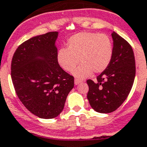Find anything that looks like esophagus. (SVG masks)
<instances>
[{
  "label": "esophagus",
  "mask_w": 147,
  "mask_h": 147,
  "mask_svg": "<svg viewBox=\"0 0 147 147\" xmlns=\"http://www.w3.org/2000/svg\"><path fill=\"white\" fill-rule=\"evenodd\" d=\"M82 82V81H81V80L79 79H77V78H76L75 80H74V84H75V85H78V84H79L80 83Z\"/></svg>",
  "instance_id": "1"
}]
</instances>
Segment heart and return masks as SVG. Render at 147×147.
<instances>
[{
	"label": "heart",
	"mask_w": 147,
	"mask_h": 147,
	"mask_svg": "<svg viewBox=\"0 0 147 147\" xmlns=\"http://www.w3.org/2000/svg\"><path fill=\"white\" fill-rule=\"evenodd\" d=\"M66 45L67 49L61 48L58 51L57 62L67 72L71 71L79 62L81 65L72 73L78 79L90 76L92 71L102 73L112 59L113 43L106 34L81 32L69 38Z\"/></svg>",
	"instance_id": "obj_1"
}]
</instances>
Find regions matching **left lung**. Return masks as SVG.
Masks as SVG:
<instances>
[{
	"mask_svg": "<svg viewBox=\"0 0 147 147\" xmlns=\"http://www.w3.org/2000/svg\"><path fill=\"white\" fill-rule=\"evenodd\" d=\"M114 53L107 69L98 76L96 82L87 80L89 104L98 113L107 114L117 110L127 98L136 74L135 58L131 45L112 32Z\"/></svg>",
	"mask_w": 147,
	"mask_h": 147,
	"instance_id": "left-lung-1",
	"label": "left lung"
}]
</instances>
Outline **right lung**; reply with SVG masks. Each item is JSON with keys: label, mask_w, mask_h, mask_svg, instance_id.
Returning <instances> with one entry per match:
<instances>
[{"label": "right lung", "mask_w": 147, "mask_h": 147, "mask_svg": "<svg viewBox=\"0 0 147 147\" xmlns=\"http://www.w3.org/2000/svg\"><path fill=\"white\" fill-rule=\"evenodd\" d=\"M59 33L49 32L20 45L11 61L16 93L26 109L41 119H53L63 111L74 86V78L57 62Z\"/></svg>", "instance_id": "1"}]
</instances>
